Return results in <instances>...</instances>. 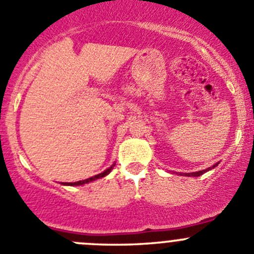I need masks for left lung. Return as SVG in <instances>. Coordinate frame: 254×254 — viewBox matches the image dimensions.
<instances>
[{"label": "left lung", "instance_id": "8db88e82", "mask_svg": "<svg viewBox=\"0 0 254 254\" xmlns=\"http://www.w3.org/2000/svg\"><path fill=\"white\" fill-rule=\"evenodd\" d=\"M217 165H218V163H217ZM217 165H214L213 167H209L208 170H203V171H199V172H194V173H186V175H187V176H194V177H198V176L203 175V173L207 172V171H209V170H212V168H214Z\"/></svg>", "mask_w": 254, "mask_h": 254}]
</instances>
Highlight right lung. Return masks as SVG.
Returning a JSON list of instances; mask_svg holds the SVG:
<instances>
[{
  "mask_svg": "<svg viewBox=\"0 0 254 254\" xmlns=\"http://www.w3.org/2000/svg\"><path fill=\"white\" fill-rule=\"evenodd\" d=\"M113 167H115V165H113V166H111L110 168H107V170H106L105 172L100 173V175H96V176H93V177H91V178H87V180H83V181H78V182L64 183V185H66V186H81V185H84V183L92 182V181H96V180H98V178H102V177H105V176H107L108 173H110L111 171L113 170Z\"/></svg>",
  "mask_w": 254,
  "mask_h": 254,
  "instance_id": "right-lung-1",
  "label": "right lung"
}]
</instances>
